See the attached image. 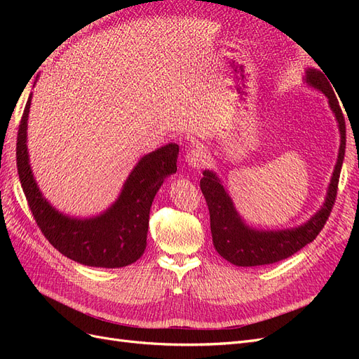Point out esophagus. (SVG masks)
Listing matches in <instances>:
<instances>
[{
    "mask_svg": "<svg viewBox=\"0 0 359 359\" xmlns=\"http://www.w3.org/2000/svg\"><path fill=\"white\" fill-rule=\"evenodd\" d=\"M186 161L190 168L199 169L203 166V163H205V153L201 148H191L186 154Z\"/></svg>",
    "mask_w": 359,
    "mask_h": 359,
    "instance_id": "esophagus-1",
    "label": "esophagus"
}]
</instances>
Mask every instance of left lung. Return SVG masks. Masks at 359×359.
Listing matches in <instances>:
<instances>
[{
	"label": "left lung",
	"mask_w": 359,
	"mask_h": 359,
	"mask_svg": "<svg viewBox=\"0 0 359 359\" xmlns=\"http://www.w3.org/2000/svg\"><path fill=\"white\" fill-rule=\"evenodd\" d=\"M306 82L313 88L327 95L330 107L335 115L340 130L339 158H337L332 172L327 198H325L322 208L310 220L298 227H290V229H252V227H248L243 222L240 214L236 212L231 196L227 194L215 173L211 170H203L201 190L210 210L212 244L222 257L236 266L269 265L295 255L298 250L310 244L319 235L331 214L337 198V189H339L337 186H339L340 170L344 160L346 123L339 100H337L330 83L331 81L327 79V76L320 70L307 69Z\"/></svg>",
	"instance_id": "8db88e82"
}]
</instances>
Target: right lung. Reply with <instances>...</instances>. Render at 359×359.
Listing matches in <instances>:
<instances>
[{
	"label": "right lung",
	"instance_id": "1",
	"mask_svg": "<svg viewBox=\"0 0 359 359\" xmlns=\"http://www.w3.org/2000/svg\"><path fill=\"white\" fill-rule=\"evenodd\" d=\"M31 97L18 130L16 165L20 186L41 233L60 253L82 265L121 268L136 262L147 247L151 205L165 178L177 172L180 147L168 144L144 156L111 208L90 219H74L61 214L43 198L32 175L27 147Z\"/></svg>",
	"mask_w": 359,
	"mask_h": 359
}]
</instances>
